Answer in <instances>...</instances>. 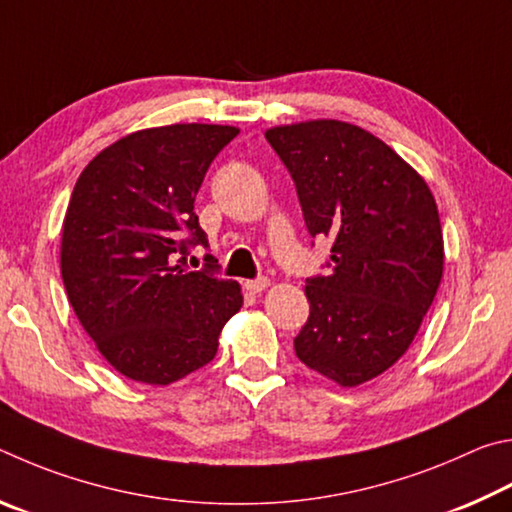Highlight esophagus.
<instances>
[{
    "label": "esophagus",
    "instance_id": "1",
    "mask_svg": "<svg viewBox=\"0 0 512 512\" xmlns=\"http://www.w3.org/2000/svg\"><path fill=\"white\" fill-rule=\"evenodd\" d=\"M245 288L251 292V294H261L263 290L270 288V279H256V281H247Z\"/></svg>",
    "mask_w": 512,
    "mask_h": 512
}]
</instances>
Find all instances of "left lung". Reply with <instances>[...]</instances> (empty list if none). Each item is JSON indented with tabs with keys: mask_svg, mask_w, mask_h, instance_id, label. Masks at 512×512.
Listing matches in <instances>:
<instances>
[{
	"mask_svg": "<svg viewBox=\"0 0 512 512\" xmlns=\"http://www.w3.org/2000/svg\"><path fill=\"white\" fill-rule=\"evenodd\" d=\"M290 170L312 238L333 272L303 288L294 339L308 369L344 389L378 378L414 342L443 279L436 200L418 170L360 125L315 119L265 132Z\"/></svg>",
	"mask_w": 512,
	"mask_h": 512,
	"instance_id": "left-lung-1",
	"label": "left lung"
}]
</instances>
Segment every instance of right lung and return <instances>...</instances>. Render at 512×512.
Here are the masks:
<instances>
[{"label":"right lung","mask_w":512,"mask_h":512,"mask_svg":"<svg viewBox=\"0 0 512 512\" xmlns=\"http://www.w3.org/2000/svg\"><path fill=\"white\" fill-rule=\"evenodd\" d=\"M233 125L148 128L98 152L71 193L60 274L80 326L112 369L143 384H170L202 369L242 308L240 285L188 272V245H206L193 211Z\"/></svg>","instance_id":"right-lung-1"}]
</instances>
